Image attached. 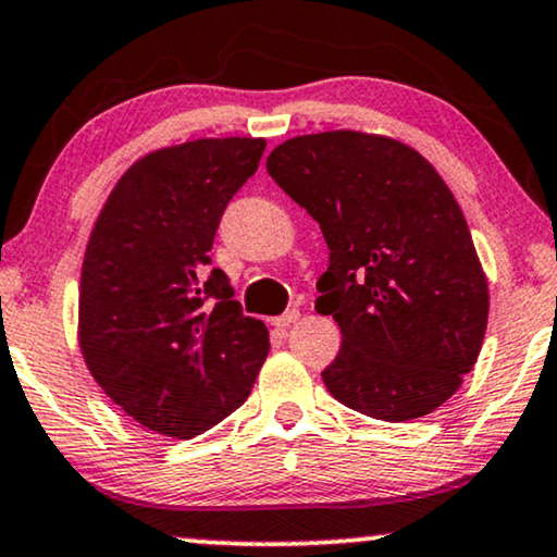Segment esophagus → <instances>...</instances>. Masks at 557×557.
I'll return each instance as SVG.
<instances>
[{
  "label": "esophagus",
  "instance_id": "esophagus-1",
  "mask_svg": "<svg viewBox=\"0 0 557 557\" xmlns=\"http://www.w3.org/2000/svg\"><path fill=\"white\" fill-rule=\"evenodd\" d=\"M297 320H299V310H286L284 314H278V318H273L271 322L278 327V331H286V327L294 325Z\"/></svg>",
  "mask_w": 557,
  "mask_h": 557
}]
</instances>
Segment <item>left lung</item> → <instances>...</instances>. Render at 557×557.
<instances>
[{"mask_svg": "<svg viewBox=\"0 0 557 557\" xmlns=\"http://www.w3.org/2000/svg\"><path fill=\"white\" fill-rule=\"evenodd\" d=\"M265 168L331 247L314 310L343 341L325 387L380 421L434 413L488 325V281L449 185L408 144L361 132L294 136Z\"/></svg>", "mask_w": 557, "mask_h": 557, "instance_id": "8db88e82", "label": "left lung"}]
</instances>
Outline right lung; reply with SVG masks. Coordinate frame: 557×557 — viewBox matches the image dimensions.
Masks as SVG:
<instances>
[{
  "mask_svg": "<svg viewBox=\"0 0 557 557\" xmlns=\"http://www.w3.org/2000/svg\"><path fill=\"white\" fill-rule=\"evenodd\" d=\"M265 139H196L136 160L102 206L79 281V348L144 429L194 438L250 395L268 331L211 268L226 203Z\"/></svg>",
  "mask_w": 557,
  "mask_h": 557,
  "instance_id": "add662e5",
  "label": "right lung"
}]
</instances>
